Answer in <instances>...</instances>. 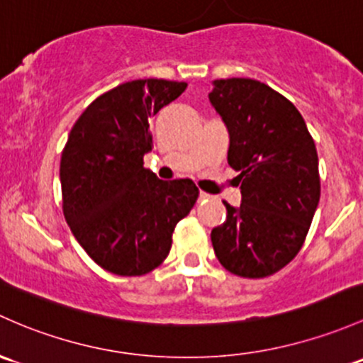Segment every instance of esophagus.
I'll list each match as a JSON object with an SVG mask.
<instances>
[{"mask_svg":"<svg viewBox=\"0 0 363 363\" xmlns=\"http://www.w3.org/2000/svg\"><path fill=\"white\" fill-rule=\"evenodd\" d=\"M208 198H211V194H208V193H203V191H200V200H208Z\"/></svg>","mask_w":363,"mask_h":363,"instance_id":"1","label":"esophagus"}]
</instances>
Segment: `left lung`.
I'll return each instance as SVG.
<instances>
[{"mask_svg":"<svg viewBox=\"0 0 363 363\" xmlns=\"http://www.w3.org/2000/svg\"><path fill=\"white\" fill-rule=\"evenodd\" d=\"M208 101L230 133L228 163L240 172L242 205L211 233L220 264L243 278L287 266L320 200L318 155L296 106L250 78L216 79Z\"/></svg>","mask_w":363,"mask_h":363,"instance_id":"obj_1","label":"left lung"}]
</instances>
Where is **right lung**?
Instances as JSON below:
<instances>
[{
    "mask_svg": "<svg viewBox=\"0 0 363 363\" xmlns=\"http://www.w3.org/2000/svg\"><path fill=\"white\" fill-rule=\"evenodd\" d=\"M188 83L133 79L95 99L60 158L62 211L72 235L106 272L140 277L169 255L175 224L196 203L191 179L160 181L144 169L150 121Z\"/></svg>",
    "mask_w": 363,
    "mask_h": 363,
    "instance_id": "obj_1",
    "label": "right lung"
}]
</instances>
